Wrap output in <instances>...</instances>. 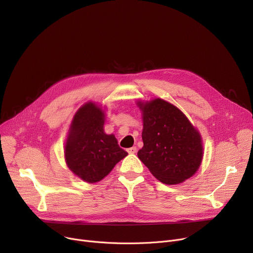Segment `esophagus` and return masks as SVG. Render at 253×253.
Wrapping results in <instances>:
<instances>
[{
  "mask_svg": "<svg viewBox=\"0 0 253 253\" xmlns=\"http://www.w3.org/2000/svg\"><path fill=\"white\" fill-rule=\"evenodd\" d=\"M127 152H128L129 154H135V153H136V147H132V148L127 149Z\"/></svg>",
  "mask_w": 253,
  "mask_h": 253,
  "instance_id": "34e87169",
  "label": "esophagus"
}]
</instances>
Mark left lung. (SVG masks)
<instances>
[{
	"label": "left lung",
	"mask_w": 253,
	"mask_h": 253,
	"mask_svg": "<svg viewBox=\"0 0 253 253\" xmlns=\"http://www.w3.org/2000/svg\"><path fill=\"white\" fill-rule=\"evenodd\" d=\"M137 105L143 121L139 160L165 184H178L193 176L203 158L198 130L176 106L161 98Z\"/></svg>",
	"instance_id": "1"
}]
</instances>
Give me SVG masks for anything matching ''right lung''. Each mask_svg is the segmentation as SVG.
<instances>
[{"label":"right lung","instance_id":"obj_1","mask_svg":"<svg viewBox=\"0 0 253 253\" xmlns=\"http://www.w3.org/2000/svg\"><path fill=\"white\" fill-rule=\"evenodd\" d=\"M104 113L93 102L76 113L65 143V162L86 182H97L108 175L128 153L119 147L114 134L103 131Z\"/></svg>","mask_w":253,"mask_h":253}]
</instances>
